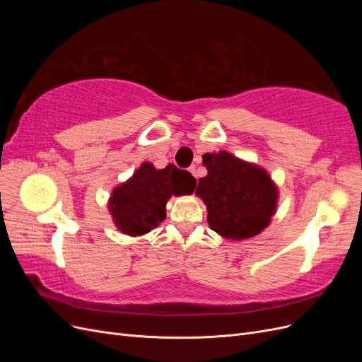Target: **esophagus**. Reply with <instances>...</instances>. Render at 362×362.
<instances>
[{
    "label": "esophagus",
    "instance_id": "esophagus-1",
    "mask_svg": "<svg viewBox=\"0 0 362 362\" xmlns=\"http://www.w3.org/2000/svg\"><path fill=\"white\" fill-rule=\"evenodd\" d=\"M189 170H190V173L193 175V177H194V178H198V172H196V166H192V168H190Z\"/></svg>",
    "mask_w": 362,
    "mask_h": 362
}]
</instances>
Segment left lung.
<instances>
[{
	"mask_svg": "<svg viewBox=\"0 0 362 362\" xmlns=\"http://www.w3.org/2000/svg\"><path fill=\"white\" fill-rule=\"evenodd\" d=\"M206 177L199 178L196 194L206 205V221L226 240H247L261 234L275 216L279 192L269 172L231 152H206Z\"/></svg>",
	"mask_w": 362,
	"mask_h": 362,
	"instance_id": "obj_1",
	"label": "left lung"
}]
</instances>
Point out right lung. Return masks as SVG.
<instances>
[{
  "instance_id": "obj_1",
  "label": "right lung",
  "mask_w": 362,
  "mask_h": 362,
  "mask_svg": "<svg viewBox=\"0 0 362 362\" xmlns=\"http://www.w3.org/2000/svg\"><path fill=\"white\" fill-rule=\"evenodd\" d=\"M196 180L187 170L168 164L156 169L141 163L133 177L116 185L108 199V211L122 234L140 237L151 233L166 218V204L172 196L192 194Z\"/></svg>"
}]
</instances>
